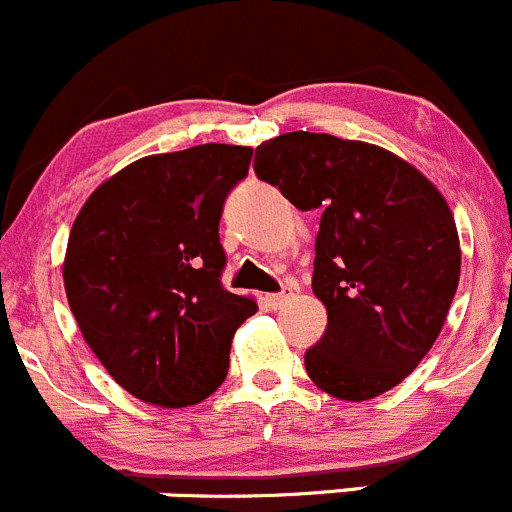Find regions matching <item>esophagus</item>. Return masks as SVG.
Here are the masks:
<instances>
[{"label": "esophagus", "instance_id": "1", "mask_svg": "<svg viewBox=\"0 0 512 512\" xmlns=\"http://www.w3.org/2000/svg\"><path fill=\"white\" fill-rule=\"evenodd\" d=\"M290 298H293V293H290V290H283V293L267 295V305H270L272 310H280L290 303Z\"/></svg>", "mask_w": 512, "mask_h": 512}]
</instances>
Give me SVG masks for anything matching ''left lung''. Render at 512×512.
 <instances>
[{
  "label": "left lung",
  "instance_id": "8db88e82",
  "mask_svg": "<svg viewBox=\"0 0 512 512\" xmlns=\"http://www.w3.org/2000/svg\"><path fill=\"white\" fill-rule=\"evenodd\" d=\"M255 171L303 212L323 209L313 293L328 326L305 351L310 381L343 401L394 389L434 346L460 283L442 191L386 148L331 133L262 141Z\"/></svg>",
  "mask_w": 512,
  "mask_h": 512
}]
</instances>
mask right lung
Segmentation results:
<instances>
[{
    "instance_id": "1",
    "label": "right lung",
    "mask_w": 512,
    "mask_h": 512,
    "mask_svg": "<svg viewBox=\"0 0 512 512\" xmlns=\"http://www.w3.org/2000/svg\"><path fill=\"white\" fill-rule=\"evenodd\" d=\"M229 143L154 154L108 176L68 237L62 280L90 351L136 399L199 404L222 384L234 331L257 313L222 288L219 217L250 171Z\"/></svg>"
}]
</instances>
